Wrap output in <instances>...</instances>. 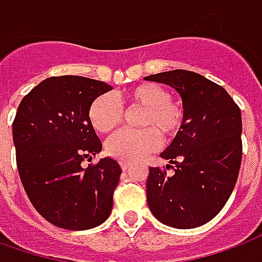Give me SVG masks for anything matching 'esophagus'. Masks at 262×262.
<instances>
[{
	"label": "esophagus",
	"instance_id": "1",
	"mask_svg": "<svg viewBox=\"0 0 262 262\" xmlns=\"http://www.w3.org/2000/svg\"><path fill=\"white\" fill-rule=\"evenodd\" d=\"M120 166H121V169H123L124 171L128 170V169H129V165H128V163H125V162H121V163H120Z\"/></svg>",
	"mask_w": 262,
	"mask_h": 262
}]
</instances>
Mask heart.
Wrapping results in <instances>:
<instances>
[{
  "mask_svg": "<svg viewBox=\"0 0 262 262\" xmlns=\"http://www.w3.org/2000/svg\"><path fill=\"white\" fill-rule=\"evenodd\" d=\"M121 103L125 108H142L137 123L141 129H123L106 141V152L121 162H137L154 152L160 145V139L163 144H169L184 128L186 110L162 85L139 83L124 93ZM88 117L97 133L107 134L121 123L123 107L112 95L104 93L91 103Z\"/></svg>",
  "mask_w": 262,
  "mask_h": 262,
  "instance_id": "heart-1",
  "label": "heart"
}]
</instances>
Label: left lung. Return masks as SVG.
<instances>
[{"mask_svg":"<svg viewBox=\"0 0 262 262\" xmlns=\"http://www.w3.org/2000/svg\"><path fill=\"white\" fill-rule=\"evenodd\" d=\"M180 93L186 123L160 155L175 174L149 167L146 200L155 217L177 229L209 222L228 202L242 165V112L221 85L196 72L174 70L146 76Z\"/></svg>","mask_w":262,"mask_h":262,"instance_id":"8db88e82","label":"left lung"}]
</instances>
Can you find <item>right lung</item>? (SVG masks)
<instances>
[{
    "label": "right lung",
    "mask_w": 262,
    "mask_h": 262,
    "mask_svg": "<svg viewBox=\"0 0 262 262\" xmlns=\"http://www.w3.org/2000/svg\"><path fill=\"white\" fill-rule=\"evenodd\" d=\"M112 86L76 75L51 76L22 99L12 123L16 166L34 209L54 226L86 230L112 213L121 167L103 158L92 127L91 103Z\"/></svg>",
    "instance_id": "obj_1"
}]
</instances>
